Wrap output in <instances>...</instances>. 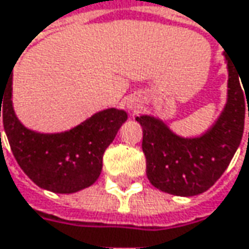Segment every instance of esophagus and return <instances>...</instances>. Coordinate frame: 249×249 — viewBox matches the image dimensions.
<instances>
[{
    "label": "esophagus",
    "mask_w": 249,
    "mask_h": 249,
    "mask_svg": "<svg viewBox=\"0 0 249 249\" xmlns=\"http://www.w3.org/2000/svg\"><path fill=\"white\" fill-rule=\"evenodd\" d=\"M126 107H128L131 111H134V112H135V111L140 108V102H138V100H135V98H132V97H131L129 100H126Z\"/></svg>",
    "instance_id": "esophagus-1"
}]
</instances>
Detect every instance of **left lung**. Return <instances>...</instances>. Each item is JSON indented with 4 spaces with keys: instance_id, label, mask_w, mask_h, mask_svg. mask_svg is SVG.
Masks as SVG:
<instances>
[{
    "instance_id": "left-lung-1",
    "label": "left lung",
    "mask_w": 249,
    "mask_h": 249,
    "mask_svg": "<svg viewBox=\"0 0 249 249\" xmlns=\"http://www.w3.org/2000/svg\"><path fill=\"white\" fill-rule=\"evenodd\" d=\"M227 61V105L213 128L199 138L178 137L161 120L149 115L135 118L142 126L147 177L155 188L178 196L198 195L211 188L230 165L242 140L244 120L247 114L249 117V78L245 84L239 81L238 67L230 58Z\"/></svg>"
}]
</instances>
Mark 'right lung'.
<instances>
[{"mask_svg": "<svg viewBox=\"0 0 249 249\" xmlns=\"http://www.w3.org/2000/svg\"><path fill=\"white\" fill-rule=\"evenodd\" d=\"M11 85L12 74L4 87L0 85V117L2 114L4 129L21 170L39 188L57 194H72L92 185L101 174L102 155L126 121V112L108 108L70 131L39 134L27 129L15 117Z\"/></svg>", "mask_w": 249, "mask_h": 249, "instance_id": "add662e5", "label": "right lung"}]
</instances>
